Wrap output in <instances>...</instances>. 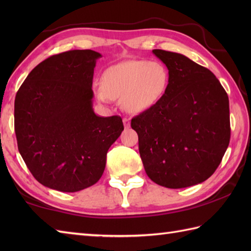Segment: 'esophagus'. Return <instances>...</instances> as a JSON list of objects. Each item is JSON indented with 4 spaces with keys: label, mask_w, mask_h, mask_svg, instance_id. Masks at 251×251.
Returning <instances> with one entry per match:
<instances>
[{
    "label": "esophagus",
    "mask_w": 251,
    "mask_h": 251,
    "mask_svg": "<svg viewBox=\"0 0 251 251\" xmlns=\"http://www.w3.org/2000/svg\"><path fill=\"white\" fill-rule=\"evenodd\" d=\"M123 123H124L125 128H128V127L130 126V120L127 119V117H124V119H123Z\"/></svg>",
    "instance_id": "1"
}]
</instances>
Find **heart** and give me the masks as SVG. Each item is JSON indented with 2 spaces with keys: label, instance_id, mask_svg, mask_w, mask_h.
<instances>
[{
  "label": "heart",
  "instance_id": "heart-1",
  "mask_svg": "<svg viewBox=\"0 0 251 251\" xmlns=\"http://www.w3.org/2000/svg\"><path fill=\"white\" fill-rule=\"evenodd\" d=\"M96 97L102 103L121 99L130 113H141L161 102L166 95L170 73L159 61L126 60L109 67L101 75Z\"/></svg>",
  "mask_w": 251,
  "mask_h": 251
}]
</instances>
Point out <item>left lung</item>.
I'll return each instance as SVG.
<instances>
[{
	"label": "left lung",
	"instance_id": "8db88e82",
	"mask_svg": "<svg viewBox=\"0 0 251 251\" xmlns=\"http://www.w3.org/2000/svg\"><path fill=\"white\" fill-rule=\"evenodd\" d=\"M170 73L161 102L131 120L153 182L182 189L216 172L230 143L228 97L207 68L178 52L153 50Z\"/></svg>",
	"mask_w": 251,
	"mask_h": 251
}]
</instances>
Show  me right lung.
Segmentation results:
<instances>
[{"label": "right lung", "instance_id": "add662e5", "mask_svg": "<svg viewBox=\"0 0 251 251\" xmlns=\"http://www.w3.org/2000/svg\"><path fill=\"white\" fill-rule=\"evenodd\" d=\"M101 54L69 50L39 63L15 98L21 157L47 188L77 192L102 176L106 153L124 130L120 116L94 112L93 76Z\"/></svg>", "mask_w": 251, "mask_h": 251}]
</instances>
